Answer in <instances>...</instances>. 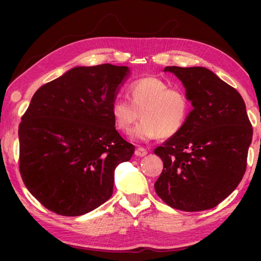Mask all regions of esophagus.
Wrapping results in <instances>:
<instances>
[{"instance_id": "1", "label": "esophagus", "mask_w": 261, "mask_h": 261, "mask_svg": "<svg viewBox=\"0 0 261 261\" xmlns=\"http://www.w3.org/2000/svg\"><path fill=\"white\" fill-rule=\"evenodd\" d=\"M135 154L137 156H145L147 154V151L143 147H137L135 151Z\"/></svg>"}]
</instances>
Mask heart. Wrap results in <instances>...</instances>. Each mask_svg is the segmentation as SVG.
Instances as JSON below:
<instances>
[{"mask_svg": "<svg viewBox=\"0 0 261 261\" xmlns=\"http://www.w3.org/2000/svg\"><path fill=\"white\" fill-rule=\"evenodd\" d=\"M129 99L115 98L110 103L115 126L137 141H149L161 136L170 138L183 129L191 113V100L183 88L170 87L166 81L149 76L129 86Z\"/></svg>", "mask_w": 261, "mask_h": 261, "instance_id": "heart-1", "label": "heart"}]
</instances>
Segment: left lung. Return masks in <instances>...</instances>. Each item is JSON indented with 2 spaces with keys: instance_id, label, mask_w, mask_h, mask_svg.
Returning <instances> with one entry per match:
<instances>
[{
  "instance_id": "obj_1",
  "label": "left lung",
  "mask_w": 261,
  "mask_h": 261,
  "mask_svg": "<svg viewBox=\"0 0 261 261\" xmlns=\"http://www.w3.org/2000/svg\"><path fill=\"white\" fill-rule=\"evenodd\" d=\"M183 83L193 109L177 135L154 153L163 170L154 184L167 205L185 212L213 208L244 176L252 125L235 88L202 67H167Z\"/></svg>"
}]
</instances>
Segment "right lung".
I'll return each instance as SVG.
<instances>
[{"instance_id":"1","label":"right lung","mask_w":261,"mask_h":261,"mask_svg":"<svg viewBox=\"0 0 261 261\" xmlns=\"http://www.w3.org/2000/svg\"><path fill=\"white\" fill-rule=\"evenodd\" d=\"M129 74L113 64L76 67L34 93L18 129L19 170L47 210L78 216L112 197L115 169L135 152L110 114Z\"/></svg>"}]
</instances>
